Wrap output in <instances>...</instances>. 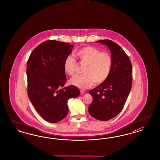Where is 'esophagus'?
<instances>
[{
    "label": "esophagus",
    "mask_w": 160,
    "mask_h": 160,
    "mask_svg": "<svg viewBox=\"0 0 160 160\" xmlns=\"http://www.w3.org/2000/svg\"><path fill=\"white\" fill-rule=\"evenodd\" d=\"M80 94H83L84 92H85V90H80Z\"/></svg>",
    "instance_id": "1"
}]
</instances>
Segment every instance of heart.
<instances>
[{
	"instance_id": "obj_1",
	"label": "heart",
	"mask_w": 160,
	"mask_h": 160,
	"mask_svg": "<svg viewBox=\"0 0 160 160\" xmlns=\"http://www.w3.org/2000/svg\"><path fill=\"white\" fill-rule=\"evenodd\" d=\"M75 56L82 65H85L84 74L72 78L69 82L80 88H86L92 84L100 85L105 82L111 73L112 58L110 54L92 46H87L78 50ZM78 63L72 56H68L63 63L64 70L69 76L76 72Z\"/></svg>"
}]
</instances>
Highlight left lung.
Wrapping results in <instances>:
<instances>
[{"label":"left lung","instance_id":"left-lung-1","mask_svg":"<svg viewBox=\"0 0 160 160\" xmlns=\"http://www.w3.org/2000/svg\"><path fill=\"white\" fill-rule=\"evenodd\" d=\"M97 42L110 48L112 70L105 82L89 91L92 102L88 112L97 120L108 121L117 116L124 106L132 86V65L126 52L116 43L107 39Z\"/></svg>","mask_w":160,"mask_h":160}]
</instances>
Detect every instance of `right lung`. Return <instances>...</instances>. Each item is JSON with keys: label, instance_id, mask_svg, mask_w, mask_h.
Returning a JSON list of instances; mask_svg holds the SVG:
<instances>
[{"label": "right lung", "instance_id": "add662e5", "mask_svg": "<svg viewBox=\"0 0 160 160\" xmlns=\"http://www.w3.org/2000/svg\"><path fill=\"white\" fill-rule=\"evenodd\" d=\"M71 44L48 40L40 44L30 54L26 74L28 94L36 111L46 121L56 123L68 115V99L80 95L66 82L64 59L72 52Z\"/></svg>", "mask_w": 160, "mask_h": 160}]
</instances>
